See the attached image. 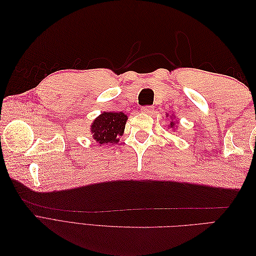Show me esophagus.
<instances>
[{"mask_svg": "<svg viewBox=\"0 0 256 256\" xmlns=\"http://www.w3.org/2000/svg\"><path fill=\"white\" fill-rule=\"evenodd\" d=\"M142 112L143 113H146V114H152V112H154V106H143L142 108Z\"/></svg>", "mask_w": 256, "mask_h": 256, "instance_id": "34e87169", "label": "esophagus"}]
</instances>
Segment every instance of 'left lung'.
Instances as JSON below:
<instances>
[{
    "instance_id": "left-lung-1",
    "label": "left lung",
    "mask_w": 256,
    "mask_h": 256,
    "mask_svg": "<svg viewBox=\"0 0 256 256\" xmlns=\"http://www.w3.org/2000/svg\"><path fill=\"white\" fill-rule=\"evenodd\" d=\"M173 126H174V124L172 122V124H171V127H173Z\"/></svg>"
}]
</instances>
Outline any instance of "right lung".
Listing matches in <instances>:
<instances>
[{
	"label": "right lung",
	"instance_id": "right-lung-1",
	"mask_svg": "<svg viewBox=\"0 0 256 256\" xmlns=\"http://www.w3.org/2000/svg\"><path fill=\"white\" fill-rule=\"evenodd\" d=\"M126 120L127 115L122 112H104L92 122V138L100 145L118 143L125 129Z\"/></svg>",
	"mask_w": 256,
	"mask_h": 256
}]
</instances>
